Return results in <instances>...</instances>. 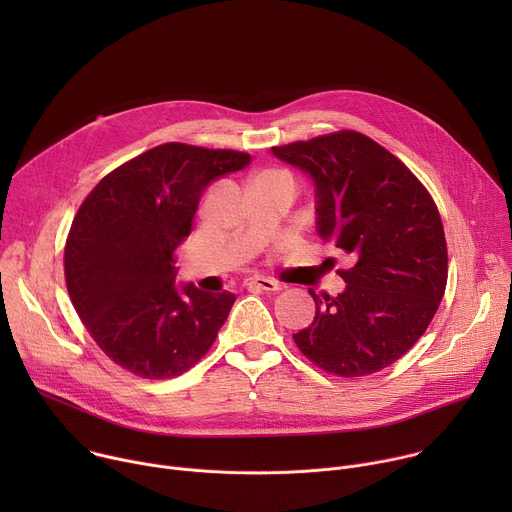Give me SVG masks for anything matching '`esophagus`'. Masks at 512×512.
Instances as JSON below:
<instances>
[{"instance_id":"1","label":"esophagus","mask_w":512,"mask_h":512,"mask_svg":"<svg viewBox=\"0 0 512 512\" xmlns=\"http://www.w3.org/2000/svg\"><path fill=\"white\" fill-rule=\"evenodd\" d=\"M243 285L247 289H263V291H279V283L269 279V277H261V275H255V277H249L243 281Z\"/></svg>"}]
</instances>
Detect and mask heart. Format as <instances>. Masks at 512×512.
Masks as SVG:
<instances>
[{
	"mask_svg": "<svg viewBox=\"0 0 512 512\" xmlns=\"http://www.w3.org/2000/svg\"><path fill=\"white\" fill-rule=\"evenodd\" d=\"M259 176H285L283 172H263V174H259Z\"/></svg>",
	"mask_w": 512,
	"mask_h": 512,
	"instance_id": "1",
	"label": "heart"
}]
</instances>
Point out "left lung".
<instances>
[{
	"label": "left lung",
	"instance_id": "1",
	"mask_svg": "<svg viewBox=\"0 0 512 512\" xmlns=\"http://www.w3.org/2000/svg\"><path fill=\"white\" fill-rule=\"evenodd\" d=\"M271 152L314 178L318 233L352 261L338 269L342 294L310 291L316 316L294 342L324 373H379L423 336L444 298L440 210L419 178L364 133L342 129Z\"/></svg>",
	"mask_w": 512,
	"mask_h": 512
}]
</instances>
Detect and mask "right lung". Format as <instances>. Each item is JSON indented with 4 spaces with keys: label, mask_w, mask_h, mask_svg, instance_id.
Segmentation results:
<instances>
[{
    "label": "right lung",
    "mask_w": 512,
    "mask_h": 512,
    "mask_svg": "<svg viewBox=\"0 0 512 512\" xmlns=\"http://www.w3.org/2000/svg\"><path fill=\"white\" fill-rule=\"evenodd\" d=\"M251 156L170 141L109 172L83 200L64 245L72 306L121 369L172 379L210 350L235 294L176 287L174 251L192 227L206 184Z\"/></svg>",
    "instance_id": "right-lung-1"
}]
</instances>
